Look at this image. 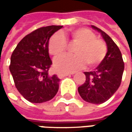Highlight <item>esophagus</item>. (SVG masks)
Masks as SVG:
<instances>
[{"instance_id":"esophagus-1","label":"esophagus","mask_w":132,"mask_h":132,"mask_svg":"<svg viewBox=\"0 0 132 132\" xmlns=\"http://www.w3.org/2000/svg\"><path fill=\"white\" fill-rule=\"evenodd\" d=\"M73 73H63V72H60L57 74V76L60 78V79H62L65 76H69V75H72Z\"/></svg>"}]
</instances>
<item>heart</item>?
I'll use <instances>...</instances> for the list:
<instances>
[{"label": "heart", "instance_id": "b5f03b06", "mask_svg": "<svg viewBox=\"0 0 132 132\" xmlns=\"http://www.w3.org/2000/svg\"><path fill=\"white\" fill-rule=\"evenodd\" d=\"M66 35L62 33L54 34L49 42V52L55 57L60 56L66 51ZM71 43L76 45L74 56H64L56 59L54 69L57 72H73L83 68L86 63L90 66L99 63L105 57L106 47L102 40H97L95 34L86 28L74 30L68 37Z\"/></svg>", "mask_w": 132, "mask_h": 132}]
</instances>
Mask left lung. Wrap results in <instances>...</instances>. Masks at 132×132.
Returning a JSON list of instances; mask_svg holds the SVG:
<instances>
[{
  "mask_svg": "<svg viewBox=\"0 0 132 132\" xmlns=\"http://www.w3.org/2000/svg\"><path fill=\"white\" fill-rule=\"evenodd\" d=\"M91 27L101 34L107 46V53L93 71L84 72L86 82L78 88V92L86 102L102 104L109 100L119 89L125 66L121 51L112 39L98 27Z\"/></svg>",
  "mask_w": 132,
  "mask_h": 132,
  "instance_id": "obj_1",
  "label": "left lung"
}]
</instances>
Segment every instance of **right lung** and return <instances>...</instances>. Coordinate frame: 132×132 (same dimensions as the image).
Masks as SVG:
<instances>
[{"mask_svg":"<svg viewBox=\"0 0 132 132\" xmlns=\"http://www.w3.org/2000/svg\"><path fill=\"white\" fill-rule=\"evenodd\" d=\"M63 26L39 28L24 37L13 50L10 71L15 86L29 102L42 103L51 100L59 90L60 79L50 76L52 65L49 55V41Z\"/></svg>","mask_w":132,"mask_h":132,"instance_id":"obj_1","label":"right lung"}]
</instances>
